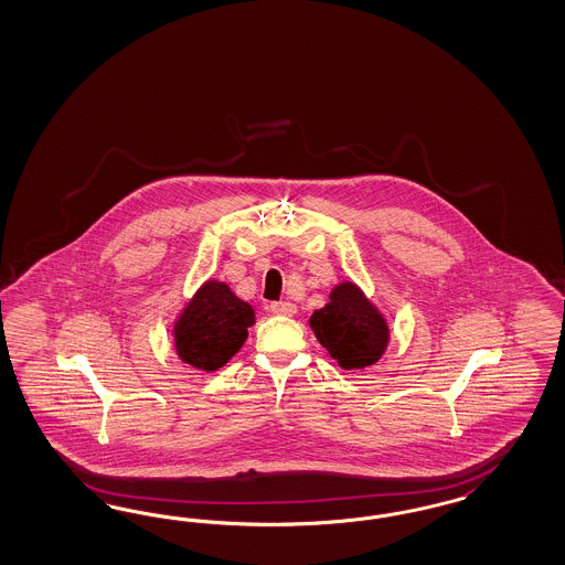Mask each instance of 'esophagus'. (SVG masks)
I'll return each instance as SVG.
<instances>
[{"instance_id": "obj_1", "label": "esophagus", "mask_w": 565, "mask_h": 565, "mask_svg": "<svg viewBox=\"0 0 565 565\" xmlns=\"http://www.w3.org/2000/svg\"><path fill=\"white\" fill-rule=\"evenodd\" d=\"M270 311L276 313V316H287V318H291L297 313V306L291 303V301H273L270 303Z\"/></svg>"}]
</instances>
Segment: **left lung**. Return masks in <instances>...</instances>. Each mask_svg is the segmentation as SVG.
Here are the masks:
<instances>
[{"mask_svg":"<svg viewBox=\"0 0 565 565\" xmlns=\"http://www.w3.org/2000/svg\"><path fill=\"white\" fill-rule=\"evenodd\" d=\"M316 339L345 370L376 364L388 343L383 316L353 282H343L330 292V301L310 318Z\"/></svg>","mask_w":565,"mask_h":565,"instance_id":"1","label":"left lung"}]
</instances>
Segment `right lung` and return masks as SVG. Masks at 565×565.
Masks as SVG:
<instances>
[{
    "mask_svg": "<svg viewBox=\"0 0 565 565\" xmlns=\"http://www.w3.org/2000/svg\"><path fill=\"white\" fill-rule=\"evenodd\" d=\"M254 308L224 282L207 280L174 327V345L184 364L214 372L226 364L254 327Z\"/></svg>",
    "mask_w": 565,
    "mask_h": 565,
    "instance_id": "right-lung-1",
    "label": "right lung"
}]
</instances>
